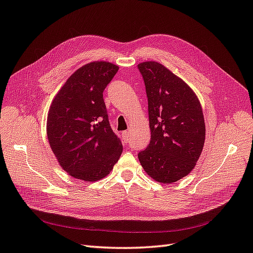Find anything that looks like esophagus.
I'll return each instance as SVG.
<instances>
[{
    "label": "esophagus",
    "instance_id": "1",
    "mask_svg": "<svg viewBox=\"0 0 253 253\" xmlns=\"http://www.w3.org/2000/svg\"><path fill=\"white\" fill-rule=\"evenodd\" d=\"M122 136H124V139H125L126 143H127L128 142V132L127 131L122 132Z\"/></svg>",
    "mask_w": 253,
    "mask_h": 253
}]
</instances>
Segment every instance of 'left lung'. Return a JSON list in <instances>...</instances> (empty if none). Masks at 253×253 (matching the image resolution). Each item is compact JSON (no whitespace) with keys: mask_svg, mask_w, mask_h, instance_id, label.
Returning <instances> with one entry per match:
<instances>
[{"mask_svg":"<svg viewBox=\"0 0 253 253\" xmlns=\"http://www.w3.org/2000/svg\"><path fill=\"white\" fill-rule=\"evenodd\" d=\"M151 139L138 153L145 171L167 184L181 180L195 167L206 140V125L197 95L185 82L158 61H143Z\"/></svg>","mask_w":253,"mask_h":253,"instance_id":"1","label":"left lung"}]
</instances>
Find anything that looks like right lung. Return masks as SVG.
<instances>
[{
    "label": "right lung",
    "mask_w": 253,
    "mask_h": 253,
    "mask_svg": "<svg viewBox=\"0 0 253 253\" xmlns=\"http://www.w3.org/2000/svg\"><path fill=\"white\" fill-rule=\"evenodd\" d=\"M118 69L107 61L83 66L67 80L50 106L46 120L50 147L60 166L77 179H102L122 153L103 99V91Z\"/></svg>",
    "instance_id": "1"
}]
</instances>
